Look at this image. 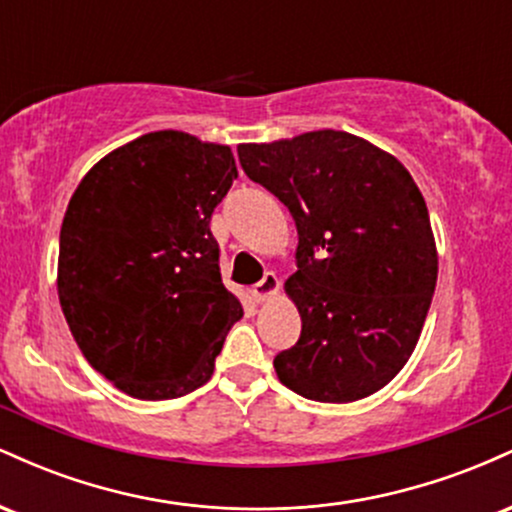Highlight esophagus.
I'll list each match as a JSON object with an SVG mask.
<instances>
[{
    "mask_svg": "<svg viewBox=\"0 0 512 512\" xmlns=\"http://www.w3.org/2000/svg\"><path fill=\"white\" fill-rule=\"evenodd\" d=\"M279 291V279H276L274 272H267L262 276V281H257L255 286H252V298H255L257 303L267 301L269 296H274V293Z\"/></svg>",
    "mask_w": 512,
    "mask_h": 512,
    "instance_id": "1",
    "label": "esophagus"
}]
</instances>
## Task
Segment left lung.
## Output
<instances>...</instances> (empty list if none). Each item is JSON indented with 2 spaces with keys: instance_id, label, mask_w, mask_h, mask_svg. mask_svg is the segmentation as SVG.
<instances>
[{
  "instance_id": "8db88e82",
  "label": "left lung",
  "mask_w": 512,
  "mask_h": 512,
  "mask_svg": "<svg viewBox=\"0 0 512 512\" xmlns=\"http://www.w3.org/2000/svg\"><path fill=\"white\" fill-rule=\"evenodd\" d=\"M238 158L298 231L286 293L303 327L276 375L315 402L373 395L409 361L436 291L424 195L395 156L337 129L240 144Z\"/></svg>"
}]
</instances>
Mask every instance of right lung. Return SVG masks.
Returning a JSON list of instances; mask_svg holds the SVG:
<instances>
[{
	"label": "right lung",
	"mask_w": 512,
	"mask_h": 512,
	"mask_svg": "<svg viewBox=\"0 0 512 512\" xmlns=\"http://www.w3.org/2000/svg\"><path fill=\"white\" fill-rule=\"evenodd\" d=\"M236 178L231 146L163 129L110 151L69 199L62 313L86 361L117 390L175 399L214 373L243 317L209 228Z\"/></svg>",
	"instance_id": "right-lung-1"
}]
</instances>
